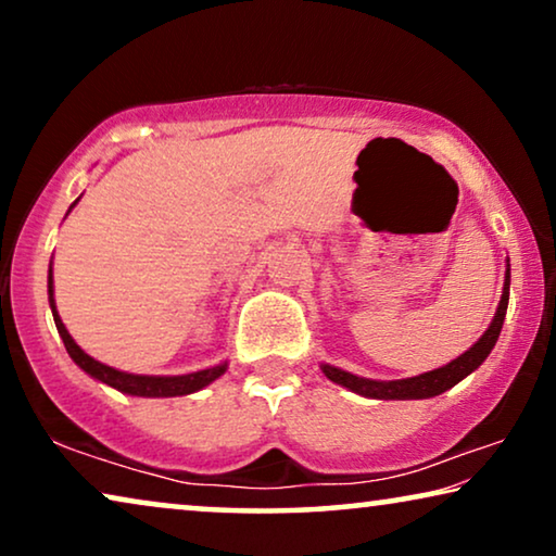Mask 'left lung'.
<instances>
[{
  "mask_svg": "<svg viewBox=\"0 0 556 556\" xmlns=\"http://www.w3.org/2000/svg\"><path fill=\"white\" fill-rule=\"evenodd\" d=\"M508 278H511V273L506 270L504 295H501L498 311H496V316H493L489 331H485L466 354H460L458 359L445 364V367L425 371V375H420V377L394 379V382H375V379L349 375V371L329 367V364H324L321 367L324 375L329 377L331 382L349 387L352 392L364 394V397H375V400H422V397H435V394L451 390V387L458 384L463 377H468L470 371L481 367L485 356L491 354V349L496 346L501 326H504V318H506V306H508Z\"/></svg>",
  "mask_w": 556,
  "mask_h": 556,
  "instance_id": "obj_1",
  "label": "left lung"
}]
</instances>
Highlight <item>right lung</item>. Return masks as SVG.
Masks as SVG:
<instances>
[{
    "mask_svg": "<svg viewBox=\"0 0 556 556\" xmlns=\"http://www.w3.org/2000/svg\"><path fill=\"white\" fill-rule=\"evenodd\" d=\"M50 288V306H52V316H55V326L58 333L63 337V344L67 349V354L73 356V362L78 364L83 371H88L90 377L101 379V382L116 387V390L126 392V394H136V397H177V394H189L202 390L210 382H215L219 375H225L227 364H217L212 369H202L194 371V375H185V377H143V375H126V371H118L113 367H105V364L96 362L93 356H88L83 349L75 344L71 333L60 321L58 311H55V301H52V276L48 280Z\"/></svg>",
    "mask_w": 556,
    "mask_h": 556,
    "instance_id": "right-lung-1",
    "label": "right lung"
}]
</instances>
